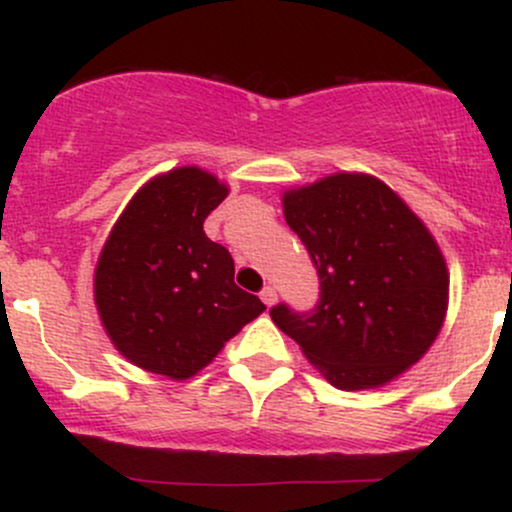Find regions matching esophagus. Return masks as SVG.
Returning a JSON list of instances; mask_svg holds the SVG:
<instances>
[{"instance_id":"1","label":"esophagus","mask_w":512,"mask_h":512,"mask_svg":"<svg viewBox=\"0 0 512 512\" xmlns=\"http://www.w3.org/2000/svg\"><path fill=\"white\" fill-rule=\"evenodd\" d=\"M260 298H262V303L267 305V308H272V305L276 303V291H274V286H264L262 293H260Z\"/></svg>"}]
</instances>
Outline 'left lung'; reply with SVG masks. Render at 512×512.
<instances>
[{
    "label": "left lung",
    "instance_id": "1",
    "mask_svg": "<svg viewBox=\"0 0 512 512\" xmlns=\"http://www.w3.org/2000/svg\"><path fill=\"white\" fill-rule=\"evenodd\" d=\"M320 276L313 313L269 310L274 325L339 390H373L436 342L450 274L436 238L383 180L334 173L281 197Z\"/></svg>",
    "mask_w": 512,
    "mask_h": 512
}]
</instances>
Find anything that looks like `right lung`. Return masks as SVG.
<instances>
[{"mask_svg":"<svg viewBox=\"0 0 512 512\" xmlns=\"http://www.w3.org/2000/svg\"><path fill=\"white\" fill-rule=\"evenodd\" d=\"M228 185L197 166L156 175L129 199L93 274V301L110 342L129 363L187 380L264 303L238 289L231 252L204 233Z\"/></svg>","mask_w":512,"mask_h":512,"instance_id":"add662e5","label":"right lung"}]
</instances>
